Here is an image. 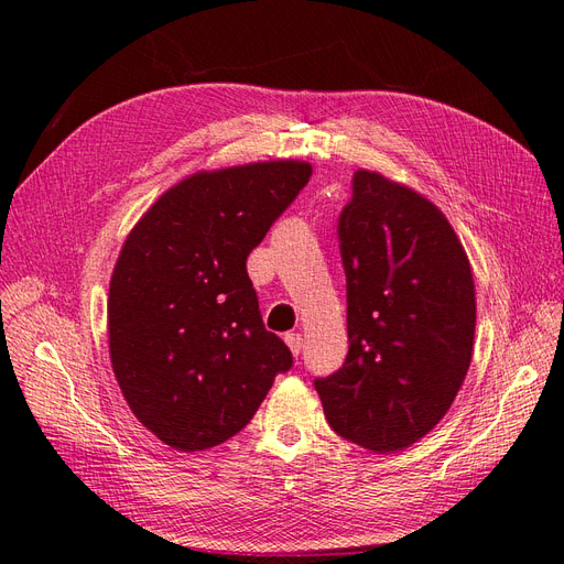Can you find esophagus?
Here are the masks:
<instances>
[{
    "instance_id": "esophagus-1",
    "label": "esophagus",
    "mask_w": 564,
    "mask_h": 564,
    "mask_svg": "<svg viewBox=\"0 0 564 564\" xmlns=\"http://www.w3.org/2000/svg\"><path fill=\"white\" fill-rule=\"evenodd\" d=\"M284 340H286V346H289V350H292L296 357L301 355V348H303V336L301 334H286L284 336Z\"/></svg>"
}]
</instances>
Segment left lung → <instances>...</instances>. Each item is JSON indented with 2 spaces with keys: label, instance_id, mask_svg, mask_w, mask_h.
I'll return each mask as SVG.
<instances>
[{
  "label": "left lung",
  "instance_id": "1",
  "mask_svg": "<svg viewBox=\"0 0 564 564\" xmlns=\"http://www.w3.org/2000/svg\"><path fill=\"white\" fill-rule=\"evenodd\" d=\"M346 362L315 388L332 429L373 452L431 433L466 379L475 338L468 256L435 204L381 174H352L338 216Z\"/></svg>",
  "mask_w": 564,
  "mask_h": 564
}]
</instances>
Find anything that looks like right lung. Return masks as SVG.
<instances>
[{
    "instance_id": "right-lung-1",
    "label": "right lung",
    "mask_w": 564,
    "mask_h": 564,
    "mask_svg": "<svg viewBox=\"0 0 564 564\" xmlns=\"http://www.w3.org/2000/svg\"><path fill=\"white\" fill-rule=\"evenodd\" d=\"M311 174L294 160L195 174L152 204L119 251L112 369L135 419L169 447L230 440L292 369V350L263 327L247 256Z\"/></svg>"
}]
</instances>
